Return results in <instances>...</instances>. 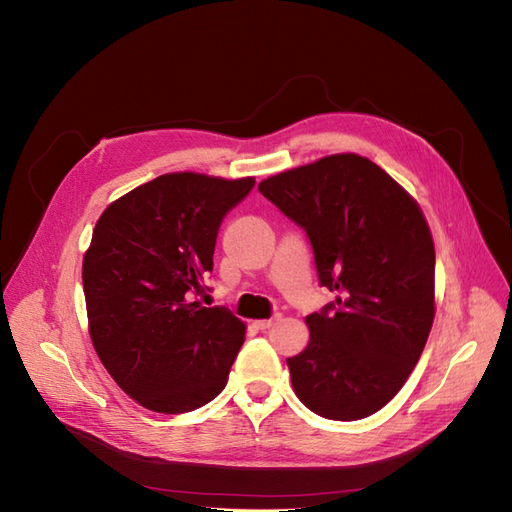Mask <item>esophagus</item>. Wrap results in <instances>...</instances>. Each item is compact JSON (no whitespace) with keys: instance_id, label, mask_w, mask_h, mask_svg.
<instances>
[{"instance_id":"obj_1","label":"esophagus","mask_w":512,"mask_h":512,"mask_svg":"<svg viewBox=\"0 0 512 512\" xmlns=\"http://www.w3.org/2000/svg\"><path fill=\"white\" fill-rule=\"evenodd\" d=\"M278 321V317L274 319H266V321H257V329H261V332H268L270 327H274V323Z\"/></svg>"}]
</instances>
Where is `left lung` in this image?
<instances>
[{
    "mask_svg": "<svg viewBox=\"0 0 512 512\" xmlns=\"http://www.w3.org/2000/svg\"><path fill=\"white\" fill-rule=\"evenodd\" d=\"M259 193L304 229L319 285L336 293L306 317V349L287 359L295 395L325 419L374 415L417 366L434 321L436 255L423 212L353 153L276 174Z\"/></svg>",
    "mask_w": 512,
    "mask_h": 512,
    "instance_id": "left-lung-1",
    "label": "left lung"
}]
</instances>
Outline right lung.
<instances>
[{
	"instance_id": "obj_1",
	"label": "right lung",
	"mask_w": 512,
	"mask_h": 512,
	"mask_svg": "<svg viewBox=\"0 0 512 512\" xmlns=\"http://www.w3.org/2000/svg\"><path fill=\"white\" fill-rule=\"evenodd\" d=\"M253 187L163 174L110 204L93 229L82 261L89 334L110 376L148 410H195L227 383L244 323L200 298L225 214Z\"/></svg>"
}]
</instances>
